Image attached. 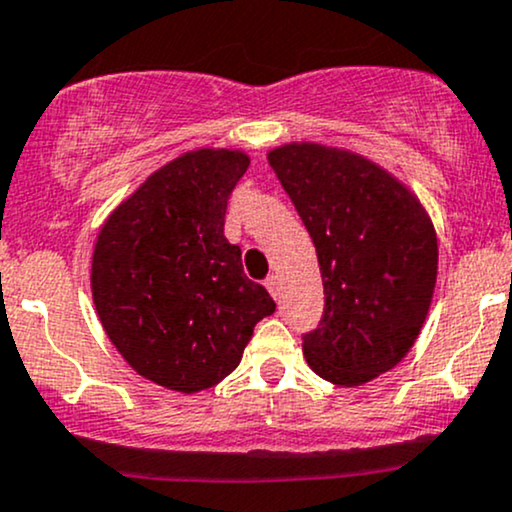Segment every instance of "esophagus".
<instances>
[{
    "mask_svg": "<svg viewBox=\"0 0 512 512\" xmlns=\"http://www.w3.org/2000/svg\"><path fill=\"white\" fill-rule=\"evenodd\" d=\"M266 287H268V292L273 294V299H280V282L275 275H270V278L266 280Z\"/></svg>",
    "mask_w": 512,
    "mask_h": 512,
    "instance_id": "1",
    "label": "esophagus"
}]
</instances>
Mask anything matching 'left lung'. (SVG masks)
I'll return each mask as SVG.
<instances>
[{"label": "left lung", "mask_w": 512, "mask_h": 512, "mask_svg": "<svg viewBox=\"0 0 512 512\" xmlns=\"http://www.w3.org/2000/svg\"><path fill=\"white\" fill-rule=\"evenodd\" d=\"M316 246L323 316L306 362L335 386H362L412 350L436 287L438 242L422 203L350 150L290 143L268 153Z\"/></svg>", "instance_id": "1"}]
</instances>
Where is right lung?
<instances>
[{
  "mask_svg": "<svg viewBox=\"0 0 512 512\" xmlns=\"http://www.w3.org/2000/svg\"><path fill=\"white\" fill-rule=\"evenodd\" d=\"M242 150L201 148L150 174L105 220L90 287L107 338L136 374L179 393L213 388L275 311L225 237Z\"/></svg>",
  "mask_w": 512,
  "mask_h": 512,
  "instance_id": "obj_1",
  "label": "right lung"
}]
</instances>
